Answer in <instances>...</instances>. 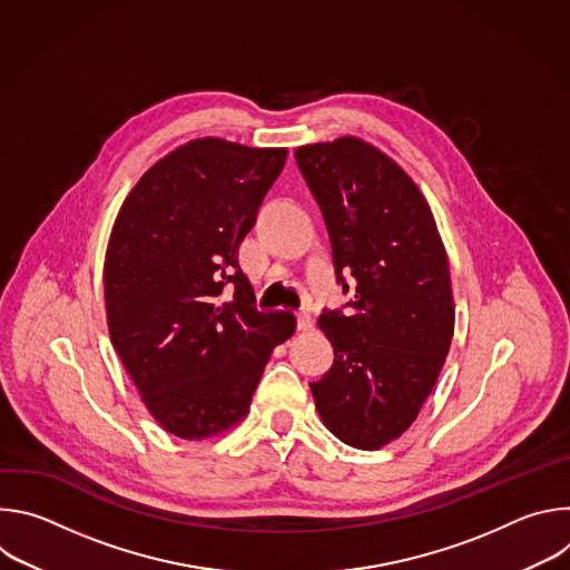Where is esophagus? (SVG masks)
<instances>
[{
  "label": "esophagus",
  "instance_id": "1",
  "mask_svg": "<svg viewBox=\"0 0 570 570\" xmlns=\"http://www.w3.org/2000/svg\"><path fill=\"white\" fill-rule=\"evenodd\" d=\"M311 327H313V317H311V313L299 311V313H297V330H299V332H308Z\"/></svg>",
  "mask_w": 570,
  "mask_h": 570
}]
</instances>
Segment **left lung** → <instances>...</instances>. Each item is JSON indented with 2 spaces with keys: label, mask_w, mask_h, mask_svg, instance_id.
Masks as SVG:
<instances>
[{
  "label": "left lung",
  "mask_w": 570,
  "mask_h": 570,
  "mask_svg": "<svg viewBox=\"0 0 570 570\" xmlns=\"http://www.w3.org/2000/svg\"><path fill=\"white\" fill-rule=\"evenodd\" d=\"M327 232L348 308H324L334 365L311 383L327 429L381 449L429 399L453 338L449 259L415 183L374 146L341 137L295 150Z\"/></svg>",
  "instance_id": "8db88e82"
}]
</instances>
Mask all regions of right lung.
Wrapping results in <instances>:
<instances>
[{"label": "right lung", "mask_w": 570, "mask_h": 570, "mask_svg": "<svg viewBox=\"0 0 570 570\" xmlns=\"http://www.w3.org/2000/svg\"><path fill=\"white\" fill-rule=\"evenodd\" d=\"M284 148L189 141L135 185L108 243L110 341L150 415L203 440L248 413L295 315L257 311L238 246L284 169Z\"/></svg>", "instance_id": "right-lung-1"}]
</instances>
